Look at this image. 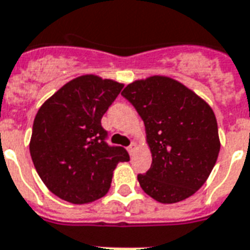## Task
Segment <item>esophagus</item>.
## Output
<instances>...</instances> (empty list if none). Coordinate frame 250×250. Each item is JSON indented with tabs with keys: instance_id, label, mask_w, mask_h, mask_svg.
Returning a JSON list of instances; mask_svg holds the SVG:
<instances>
[{
	"instance_id": "esophagus-1",
	"label": "esophagus",
	"mask_w": 250,
	"mask_h": 250,
	"mask_svg": "<svg viewBox=\"0 0 250 250\" xmlns=\"http://www.w3.org/2000/svg\"><path fill=\"white\" fill-rule=\"evenodd\" d=\"M136 147H137L136 142H132L130 145L127 146V151H129V154H133V151H134V149H136Z\"/></svg>"
}]
</instances>
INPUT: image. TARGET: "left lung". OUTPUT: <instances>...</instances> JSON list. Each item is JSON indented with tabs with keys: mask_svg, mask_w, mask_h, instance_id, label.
<instances>
[{
	"mask_svg": "<svg viewBox=\"0 0 250 250\" xmlns=\"http://www.w3.org/2000/svg\"><path fill=\"white\" fill-rule=\"evenodd\" d=\"M144 120L153 162L138 174L141 188L161 203L194 195L211 174L220 151L211 106L176 80L153 76L121 93Z\"/></svg>",
	"mask_w": 250,
	"mask_h": 250,
	"instance_id": "left-lung-1",
	"label": "left lung"
}]
</instances>
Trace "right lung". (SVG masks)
I'll list each match as a JSON object with an SVG mask.
<instances>
[{
  "mask_svg": "<svg viewBox=\"0 0 250 250\" xmlns=\"http://www.w3.org/2000/svg\"><path fill=\"white\" fill-rule=\"evenodd\" d=\"M123 84L85 75L67 83L41 106L33 124L30 154L52 194L74 204L103 198L118 162H127L121 146L109 145L101 118Z\"/></svg>",
  "mask_w": 250,
  "mask_h": 250,
  "instance_id": "1",
  "label": "right lung"
}]
</instances>
